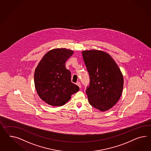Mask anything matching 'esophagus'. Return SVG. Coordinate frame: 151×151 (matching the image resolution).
<instances>
[{"label":"esophagus","mask_w":151,"mask_h":151,"mask_svg":"<svg viewBox=\"0 0 151 151\" xmlns=\"http://www.w3.org/2000/svg\"><path fill=\"white\" fill-rule=\"evenodd\" d=\"M77 85H78L80 88H81V83L80 82H76V83Z\"/></svg>","instance_id":"esophagus-1"}]
</instances>
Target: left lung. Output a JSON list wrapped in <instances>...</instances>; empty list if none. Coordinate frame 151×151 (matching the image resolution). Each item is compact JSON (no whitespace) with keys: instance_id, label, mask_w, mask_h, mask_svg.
I'll list each match as a JSON object with an SVG mask.
<instances>
[{"instance_id":"obj_1","label":"left lung","mask_w":151,"mask_h":151,"mask_svg":"<svg viewBox=\"0 0 151 151\" xmlns=\"http://www.w3.org/2000/svg\"><path fill=\"white\" fill-rule=\"evenodd\" d=\"M82 53L90 75V85L86 90L89 103L101 111L108 110L122 93L124 79L121 71L113 59L103 51Z\"/></svg>"}]
</instances>
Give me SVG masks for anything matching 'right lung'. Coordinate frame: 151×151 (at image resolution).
I'll use <instances>...</instances> for the list:
<instances>
[{"instance_id":"obj_1","label":"right lung","mask_w":151,"mask_h":151,"mask_svg":"<svg viewBox=\"0 0 151 151\" xmlns=\"http://www.w3.org/2000/svg\"><path fill=\"white\" fill-rule=\"evenodd\" d=\"M73 52L57 48L46 53L35 70L34 81L37 93L52 106H62L68 102L79 87L71 80V73L65 63Z\"/></svg>"}]
</instances>
